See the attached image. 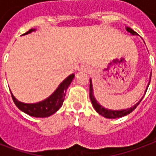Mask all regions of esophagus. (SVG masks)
Segmentation results:
<instances>
[{
	"instance_id": "esophagus-1",
	"label": "esophagus",
	"mask_w": 156,
	"mask_h": 156,
	"mask_svg": "<svg viewBox=\"0 0 156 156\" xmlns=\"http://www.w3.org/2000/svg\"><path fill=\"white\" fill-rule=\"evenodd\" d=\"M79 70L80 71V72H86V73H89L90 69L89 66H86V65H84V66H81L80 67Z\"/></svg>"
}]
</instances>
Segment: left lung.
<instances>
[{
	"instance_id": "left-lung-1",
	"label": "left lung",
	"mask_w": 156,
	"mask_h": 156,
	"mask_svg": "<svg viewBox=\"0 0 156 156\" xmlns=\"http://www.w3.org/2000/svg\"><path fill=\"white\" fill-rule=\"evenodd\" d=\"M126 30L129 33H130L132 36H137V33H136L135 30H133L131 28L126 27ZM151 76H150V80H149L148 85L146 86V89H145V94H144V95H145L146 90L148 89L149 85H150V82H151ZM144 95L142 96L141 99H140L137 103H136V104L134 105L133 106H131V107L126 108V109H123V110H110V109H107V108H105L104 106H102L100 104V103L96 101V99H95V97L94 96V90H93V85H92V80L90 79V99L92 105H93L94 109H95V111H96L98 114H100L101 115H102V116L105 117V118L115 119V118H120V117H123L125 116V115H129V113H131V112L137 107V105H138L140 104V102L142 101Z\"/></svg>"
}]
</instances>
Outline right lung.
I'll use <instances>...</instances> for the list:
<instances>
[{"mask_svg": "<svg viewBox=\"0 0 156 156\" xmlns=\"http://www.w3.org/2000/svg\"><path fill=\"white\" fill-rule=\"evenodd\" d=\"M35 30L36 29H30L21 36L28 35ZM74 78H75L74 74L70 75L59 85V86L51 95L41 101L36 102V103L28 104V103L20 102L13 95L12 92H11V96H12V99H13L16 105L20 109V111H23L24 113L34 117L51 116V115L55 113L63 105L67 88L69 87Z\"/></svg>", "mask_w": 156, "mask_h": 156, "instance_id": "obj_1", "label": "right lung"}]
</instances>
